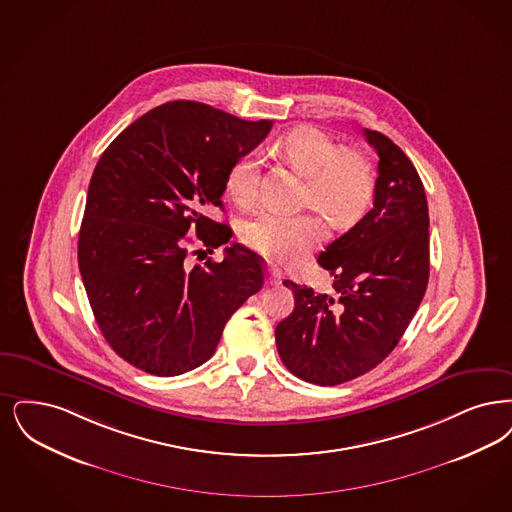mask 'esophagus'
<instances>
[{"label":"esophagus","mask_w":512,"mask_h":512,"mask_svg":"<svg viewBox=\"0 0 512 512\" xmlns=\"http://www.w3.org/2000/svg\"><path fill=\"white\" fill-rule=\"evenodd\" d=\"M266 284L268 286H280L282 284V274L276 268L266 270Z\"/></svg>","instance_id":"1"}]
</instances>
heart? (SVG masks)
I'll return each instance as SVG.
<instances>
[{
    "label": "heart",
    "instance_id": "heart-1",
    "mask_svg": "<svg viewBox=\"0 0 512 512\" xmlns=\"http://www.w3.org/2000/svg\"><path fill=\"white\" fill-rule=\"evenodd\" d=\"M280 152L287 164L307 177L303 205H314L335 226L352 225L368 207L373 196V171L368 160L339 143L314 125H299L286 133ZM259 162L255 154L238 158L226 175V190L240 205L257 198ZM247 246L268 261L291 265L305 257L324 238V225L312 213L282 215L263 211L242 228Z\"/></svg>",
    "mask_w": 512,
    "mask_h": 512
}]
</instances>
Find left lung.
<instances>
[{"mask_svg": "<svg viewBox=\"0 0 512 512\" xmlns=\"http://www.w3.org/2000/svg\"><path fill=\"white\" fill-rule=\"evenodd\" d=\"M364 135L379 156L373 207L318 257L335 293L286 280L295 308L276 326L284 366L322 387L379 366L429 284V205L419 173L389 137L369 129Z\"/></svg>", "mask_w": 512, "mask_h": 512, "instance_id": "obj_1", "label": "left lung"}]
</instances>
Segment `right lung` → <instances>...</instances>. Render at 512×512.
<instances>
[{"label":"right lung","instance_id":"right-lung-1","mask_svg":"<svg viewBox=\"0 0 512 512\" xmlns=\"http://www.w3.org/2000/svg\"><path fill=\"white\" fill-rule=\"evenodd\" d=\"M270 127L173 101L104 150L89 183L78 263L104 339L131 366L158 377L202 366L230 316L263 287L265 266L240 244L226 247L221 263L186 259L232 238L209 211L223 209L228 169Z\"/></svg>","mask_w":512,"mask_h":512}]
</instances>
